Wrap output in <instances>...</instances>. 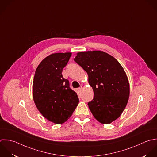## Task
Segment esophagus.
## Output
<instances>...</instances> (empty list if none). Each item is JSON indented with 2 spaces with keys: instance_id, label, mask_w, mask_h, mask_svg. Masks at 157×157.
I'll return each instance as SVG.
<instances>
[{
  "instance_id": "esophagus-1",
  "label": "esophagus",
  "mask_w": 157,
  "mask_h": 157,
  "mask_svg": "<svg viewBox=\"0 0 157 157\" xmlns=\"http://www.w3.org/2000/svg\"><path fill=\"white\" fill-rule=\"evenodd\" d=\"M76 90H77V92H79V93L81 92V90H82V87H79V88H78Z\"/></svg>"
}]
</instances>
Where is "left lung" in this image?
Listing matches in <instances>:
<instances>
[{"label": "left lung", "mask_w": 157, "mask_h": 157, "mask_svg": "<svg viewBox=\"0 0 157 157\" xmlns=\"http://www.w3.org/2000/svg\"><path fill=\"white\" fill-rule=\"evenodd\" d=\"M74 60L87 73L94 98L88 103L94 117L103 124H111L124 111L130 96L127 74L113 56L101 51L77 53Z\"/></svg>", "instance_id": "8db88e82"}]
</instances>
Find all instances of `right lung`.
<instances>
[{
  "instance_id": "right-lung-1",
  "label": "right lung",
  "mask_w": 157,
  "mask_h": 157,
  "mask_svg": "<svg viewBox=\"0 0 157 157\" xmlns=\"http://www.w3.org/2000/svg\"><path fill=\"white\" fill-rule=\"evenodd\" d=\"M71 56V52H60L47 56L36 68L33 81V98L37 109L56 124L66 122L79 103L77 94L62 75Z\"/></svg>"
}]
</instances>
